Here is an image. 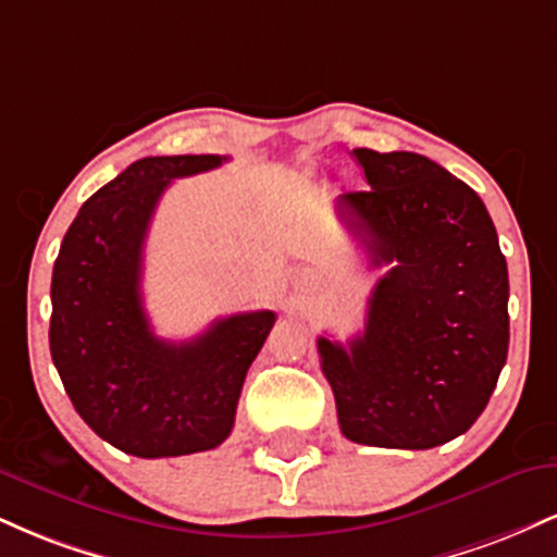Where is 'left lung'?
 I'll return each mask as SVG.
<instances>
[{
  "label": "left lung",
  "instance_id": "left-lung-1",
  "mask_svg": "<svg viewBox=\"0 0 557 557\" xmlns=\"http://www.w3.org/2000/svg\"><path fill=\"white\" fill-rule=\"evenodd\" d=\"M369 190L335 212L367 246L374 285L361 335L319 337L341 432L359 445L430 450L463 434L508 359V267L474 190L413 151L354 149Z\"/></svg>",
  "mask_w": 557,
  "mask_h": 557
}]
</instances>
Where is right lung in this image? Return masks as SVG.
<instances>
[{"label":"right lung","instance_id":"right-lung-1","mask_svg":"<svg viewBox=\"0 0 557 557\" xmlns=\"http://www.w3.org/2000/svg\"><path fill=\"white\" fill-rule=\"evenodd\" d=\"M225 159H138L83 203L54 261L52 361L81 419L131 456H188L225 443L248 367L277 319L233 314L172 343L146 317L144 243L159 198L175 177Z\"/></svg>","mask_w":557,"mask_h":557}]
</instances>
